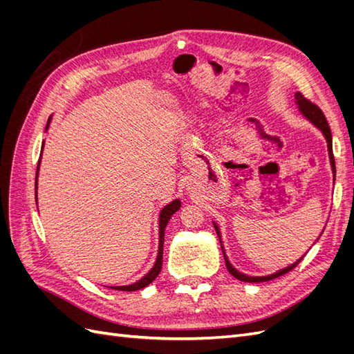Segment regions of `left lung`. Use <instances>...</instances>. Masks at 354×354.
I'll return each instance as SVG.
<instances>
[{
  "label": "left lung",
  "mask_w": 354,
  "mask_h": 354,
  "mask_svg": "<svg viewBox=\"0 0 354 354\" xmlns=\"http://www.w3.org/2000/svg\"><path fill=\"white\" fill-rule=\"evenodd\" d=\"M295 103L298 104V111L301 112V115L306 118V120H308L316 128H319V130L322 131V134L325 136L326 143H328V153H329L332 174H334V181H335V159H334V153H332V134H330V128H329V125H328V121H326V118H325L324 112L320 111L315 103H312V102H308L307 99H304V95H303L301 93H295ZM212 224H214V227H216V232H217V234H218V239H220V243H221V250H223V254H224V261H226V267H227L229 273H230L232 276L236 277V279L242 281V282H267V281L276 279V277H279V276L288 273L289 270H292L294 267H295L299 261H301L303 257H304V255H303L301 259H298L295 263L289 264V266L283 267V269L277 270V272H274V273H272V274H266V276H248V274H245V273L239 272L238 269H234L233 264L229 261L227 255H226V251H224L223 242H221L220 229H218L216 221H212ZM322 232H324V230H322Z\"/></svg>",
  "instance_id": "obj_1"
}]
</instances>
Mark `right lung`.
<instances>
[{"label": "right lung", "instance_id": "right-lung-1", "mask_svg": "<svg viewBox=\"0 0 354 354\" xmlns=\"http://www.w3.org/2000/svg\"><path fill=\"white\" fill-rule=\"evenodd\" d=\"M48 124H50V120H48ZM48 124H47V128H48ZM42 149H44V142H42ZM39 164H41V158L38 160V168H37V177H35V199L37 198V189H38V171H39ZM181 207V202L180 199H174L173 202H169L168 205H165L162 209H160L159 212V248H158V257H156V261L153 264V267L151 270H149L140 281H137L131 285H124V286H111L112 289H118V291H137V289H142L145 286H147L149 283H152L156 276L159 274L160 269H162V250H164V232H165V227L169 221V218L173 217V214L177 212Z\"/></svg>", "mask_w": 354, "mask_h": 354}]
</instances>
